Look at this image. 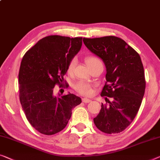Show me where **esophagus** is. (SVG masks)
I'll return each instance as SVG.
<instances>
[{
    "label": "esophagus",
    "instance_id": "obj_1",
    "mask_svg": "<svg viewBox=\"0 0 160 160\" xmlns=\"http://www.w3.org/2000/svg\"><path fill=\"white\" fill-rule=\"evenodd\" d=\"M82 101L83 103H90V102H91V100L89 99V98H84L82 99Z\"/></svg>",
    "mask_w": 160,
    "mask_h": 160
}]
</instances>
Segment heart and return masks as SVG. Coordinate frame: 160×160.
<instances>
[{
    "mask_svg": "<svg viewBox=\"0 0 160 160\" xmlns=\"http://www.w3.org/2000/svg\"><path fill=\"white\" fill-rule=\"evenodd\" d=\"M85 60H86V63L88 66L89 67L90 69L94 68V67L96 66L98 64L101 63V61L99 60V59H98L97 57H95L94 56L88 57ZM75 65H76V59L74 58L70 61V64H69V66H68L69 72H72ZM74 88H75V89L77 90L78 92H80V93L82 95H90L92 94V90L91 85L89 84V83L87 82H85V81H82V80L79 81V82L76 83Z\"/></svg>",
    "mask_w": 160,
    "mask_h": 160,
    "instance_id": "heart-1",
    "label": "heart"
}]
</instances>
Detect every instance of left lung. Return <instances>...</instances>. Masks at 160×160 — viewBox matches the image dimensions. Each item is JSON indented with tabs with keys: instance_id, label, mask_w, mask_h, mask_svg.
I'll list each match as a JSON object with an SVG mask.
<instances>
[{
	"instance_id": "obj_1",
	"label": "left lung",
	"mask_w": 160,
	"mask_h": 160,
	"mask_svg": "<svg viewBox=\"0 0 160 160\" xmlns=\"http://www.w3.org/2000/svg\"><path fill=\"white\" fill-rule=\"evenodd\" d=\"M83 42L103 60L106 69V82L101 95L106 96L108 104H101L100 113L93 118L95 125L104 133H120L134 119L144 95L146 82L141 58L125 41L113 36L83 38Z\"/></svg>"
}]
</instances>
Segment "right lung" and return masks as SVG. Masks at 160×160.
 Segmentation results:
<instances>
[{"label": "right lung", "instance_id": "obj_1", "mask_svg": "<svg viewBox=\"0 0 160 160\" xmlns=\"http://www.w3.org/2000/svg\"><path fill=\"white\" fill-rule=\"evenodd\" d=\"M82 37L53 35L40 39L26 52L18 73L19 98L26 117L36 130L52 135L65 128L72 108L81 98L69 92L54 94L57 84L62 86L64 75L82 47Z\"/></svg>", "mask_w": 160, "mask_h": 160}]
</instances>
